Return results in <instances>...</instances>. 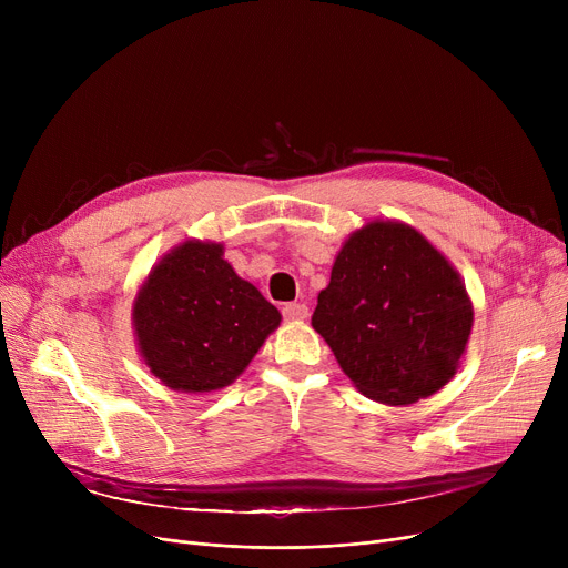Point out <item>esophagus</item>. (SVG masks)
<instances>
[{"instance_id":"esophagus-1","label":"esophagus","mask_w":568,"mask_h":568,"mask_svg":"<svg viewBox=\"0 0 568 568\" xmlns=\"http://www.w3.org/2000/svg\"><path fill=\"white\" fill-rule=\"evenodd\" d=\"M283 317L290 320V322H300V320H306L308 317V306L306 304H285L283 306Z\"/></svg>"}]
</instances>
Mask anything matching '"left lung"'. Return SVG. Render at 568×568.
I'll return each mask as SVG.
<instances>
[{
    "label": "left lung",
    "instance_id": "left-lung-1",
    "mask_svg": "<svg viewBox=\"0 0 568 568\" xmlns=\"http://www.w3.org/2000/svg\"><path fill=\"white\" fill-rule=\"evenodd\" d=\"M471 320L449 260L414 227L373 221L341 248L313 329L364 396L409 405L456 375Z\"/></svg>",
    "mask_w": 568,
    "mask_h": 568
}]
</instances>
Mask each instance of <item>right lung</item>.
Segmentation results:
<instances>
[{"mask_svg": "<svg viewBox=\"0 0 568 568\" xmlns=\"http://www.w3.org/2000/svg\"><path fill=\"white\" fill-rule=\"evenodd\" d=\"M133 324L149 371L174 392L204 394L244 373L281 313L234 274L221 244L186 242L149 274Z\"/></svg>", "mask_w": 568, "mask_h": 568, "instance_id": "right-lung-1", "label": "right lung"}]
</instances>
